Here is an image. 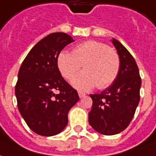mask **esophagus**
Masks as SVG:
<instances>
[{
    "instance_id": "34e87169",
    "label": "esophagus",
    "mask_w": 156,
    "mask_h": 156,
    "mask_svg": "<svg viewBox=\"0 0 156 156\" xmlns=\"http://www.w3.org/2000/svg\"><path fill=\"white\" fill-rule=\"evenodd\" d=\"M78 95H79V97H80V98H82V97H84V96L86 95V94H85L84 92L78 91Z\"/></svg>"
}]
</instances>
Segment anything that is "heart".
Returning a JSON list of instances; mask_svg holds the SVG:
<instances>
[{"label":"heart","mask_w":156,"mask_h":156,"mask_svg":"<svg viewBox=\"0 0 156 156\" xmlns=\"http://www.w3.org/2000/svg\"><path fill=\"white\" fill-rule=\"evenodd\" d=\"M58 70L66 79L71 80L76 88L90 90L95 86L99 89L110 86L120 71V61L115 50L97 41H87L74 47L72 52L61 51L56 58Z\"/></svg>","instance_id":"obj_1"}]
</instances>
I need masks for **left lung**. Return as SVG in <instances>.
Here are the masks:
<instances>
[{"mask_svg":"<svg viewBox=\"0 0 156 156\" xmlns=\"http://www.w3.org/2000/svg\"><path fill=\"white\" fill-rule=\"evenodd\" d=\"M120 61V71L110 87L90 95L93 101L89 123L95 131L113 136L123 131L134 117L140 101L141 79L135 59L119 41L111 40Z\"/></svg>","mask_w":156,"mask_h":156,"instance_id":"1","label":"left lung"}]
</instances>
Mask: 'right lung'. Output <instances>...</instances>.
<instances>
[{"label":"right lung","mask_w":156,"mask_h":156,"mask_svg":"<svg viewBox=\"0 0 156 156\" xmlns=\"http://www.w3.org/2000/svg\"><path fill=\"white\" fill-rule=\"evenodd\" d=\"M73 41L66 33L50 34L30 50L19 70L15 89L18 109L27 126L40 136L61 133L68 123V112L79 101L56 65L58 54Z\"/></svg>","instance_id":"1"}]
</instances>
